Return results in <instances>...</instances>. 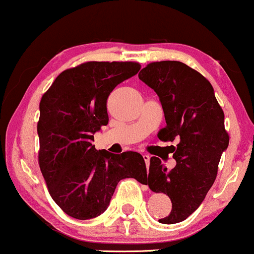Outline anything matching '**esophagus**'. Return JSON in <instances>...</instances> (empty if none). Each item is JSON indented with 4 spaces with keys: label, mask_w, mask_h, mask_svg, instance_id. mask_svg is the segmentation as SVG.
Segmentation results:
<instances>
[{
    "label": "esophagus",
    "mask_w": 254,
    "mask_h": 254,
    "mask_svg": "<svg viewBox=\"0 0 254 254\" xmlns=\"http://www.w3.org/2000/svg\"><path fill=\"white\" fill-rule=\"evenodd\" d=\"M143 159H144V161H145V164H147V166L149 165V160H150V156L148 155V154H143Z\"/></svg>",
    "instance_id": "obj_1"
}]
</instances>
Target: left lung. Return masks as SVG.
Instances as JSON below:
<instances>
[{
  "label": "left lung",
  "instance_id": "1",
  "mask_svg": "<svg viewBox=\"0 0 254 254\" xmlns=\"http://www.w3.org/2000/svg\"><path fill=\"white\" fill-rule=\"evenodd\" d=\"M138 77L155 90L164 109L166 127L157 133L159 139H179L173 154L176 167L167 171L159 157H150L145 184L171 198L170 215L159 222H182L200 205L216 179L221 155L229 143L223 110L211 83L185 63L151 62Z\"/></svg>",
  "mask_w": 254,
  "mask_h": 254
}]
</instances>
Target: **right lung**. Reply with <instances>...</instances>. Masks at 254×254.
<instances>
[{
	"mask_svg": "<svg viewBox=\"0 0 254 254\" xmlns=\"http://www.w3.org/2000/svg\"><path fill=\"white\" fill-rule=\"evenodd\" d=\"M139 69L137 62H84L61 72L43 94L38 162L49 193L69 216L103 214L122 179L147 183L141 154H111L93 145V135L109 123L110 93Z\"/></svg>",
	"mask_w": 254,
	"mask_h": 254,
	"instance_id": "1",
	"label": "right lung"
}]
</instances>
